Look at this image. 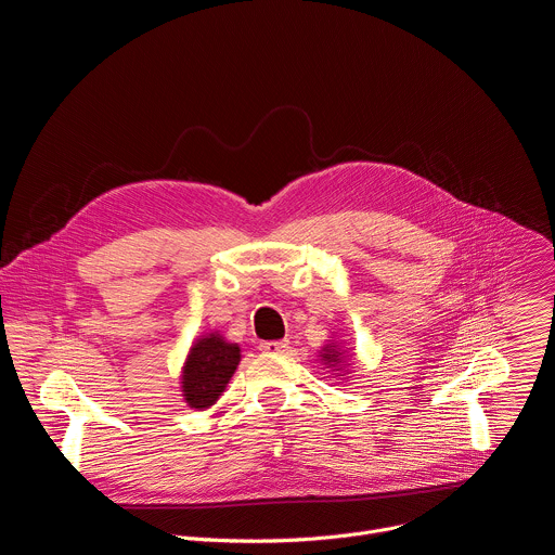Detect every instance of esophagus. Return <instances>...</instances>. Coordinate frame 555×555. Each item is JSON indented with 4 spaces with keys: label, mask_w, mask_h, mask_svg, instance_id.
<instances>
[{
    "label": "esophagus",
    "mask_w": 555,
    "mask_h": 555,
    "mask_svg": "<svg viewBox=\"0 0 555 555\" xmlns=\"http://www.w3.org/2000/svg\"><path fill=\"white\" fill-rule=\"evenodd\" d=\"M286 348H288L286 341H262L260 344V350L267 354H282V352H286Z\"/></svg>",
    "instance_id": "34e87169"
}]
</instances>
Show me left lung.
<instances>
[{
  "instance_id": "1",
  "label": "left lung",
  "mask_w": 555,
  "mask_h": 555,
  "mask_svg": "<svg viewBox=\"0 0 555 555\" xmlns=\"http://www.w3.org/2000/svg\"><path fill=\"white\" fill-rule=\"evenodd\" d=\"M346 352H348V350H344V346H339L337 341H330V344H325V346L321 348L319 357H321V363H323L325 367H330L332 372L339 374V376H346V374H348V367H350V363H348L350 354H346Z\"/></svg>"
}]
</instances>
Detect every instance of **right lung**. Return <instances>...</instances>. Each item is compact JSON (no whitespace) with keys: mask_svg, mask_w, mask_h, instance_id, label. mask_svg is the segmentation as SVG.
I'll list each match as a JSON object with an SVG mask.
<instances>
[{"mask_svg":"<svg viewBox=\"0 0 555 555\" xmlns=\"http://www.w3.org/2000/svg\"><path fill=\"white\" fill-rule=\"evenodd\" d=\"M241 363V346L230 344L220 332L196 339L181 367V396L190 409L205 411L223 396Z\"/></svg>","mask_w":555,"mask_h":555,"instance_id":"obj_1","label":"right lung"}]
</instances>
